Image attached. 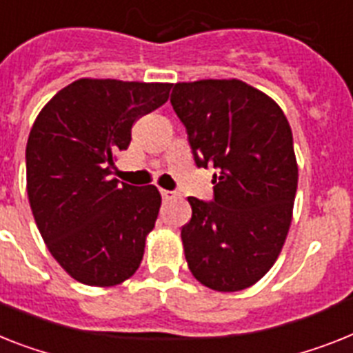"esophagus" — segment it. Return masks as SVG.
<instances>
[{
	"label": "esophagus",
	"mask_w": 353,
	"mask_h": 353,
	"mask_svg": "<svg viewBox=\"0 0 353 353\" xmlns=\"http://www.w3.org/2000/svg\"><path fill=\"white\" fill-rule=\"evenodd\" d=\"M160 194H162L164 200H173V198H176V193L174 191H168V189H160Z\"/></svg>",
	"instance_id": "1"
}]
</instances>
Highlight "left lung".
Wrapping results in <instances>:
<instances>
[{
  "label": "left lung",
  "mask_w": 353,
  "mask_h": 353,
  "mask_svg": "<svg viewBox=\"0 0 353 353\" xmlns=\"http://www.w3.org/2000/svg\"><path fill=\"white\" fill-rule=\"evenodd\" d=\"M171 106L194 162L216 170L212 202L188 198L193 214L180 232L188 267L212 290H243L274 265L292 222L290 124L274 99L240 79L176 83Z\"/></svg>",
  "instance_id": "1"
}]
</instances>
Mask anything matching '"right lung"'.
Here are the masks:
<instances>
[{
	"label": "right lung",
	"mask_w": 353,
	"mask_h": 353,
	"mask_svg": "<svg viewBox=\"0 0 353 353\" xmlns=\"http://www.w3.org/2000/svg\"><path fill=\"white\" fill-rule=\"evenodd\" d=\"M170 83L77 79L37 115L26 142V193L54 260L79 283L113 287L135 274L155 227V185L112 179L131 128L168 101Z\"/></svg>",
	"instance_id": "obj_1"
}]
</instances>
